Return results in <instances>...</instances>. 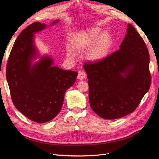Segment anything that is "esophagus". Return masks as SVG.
<instances>
[{"instance_id": "obj_1", "label": "esophagus", "mask_w": 159, "mask_h": 159, "mask_svg": "<svg viewBox=\"0 0 159 159\" xmlns=\"http://www.w3.org/2000/svg\"><path fill=\"white\" fill-rule=\"evenodd\" d=\"M86 77V74L82 70H80L78 71V79L80 80H82L85 79Z\"/></svg>"}]
</instances>
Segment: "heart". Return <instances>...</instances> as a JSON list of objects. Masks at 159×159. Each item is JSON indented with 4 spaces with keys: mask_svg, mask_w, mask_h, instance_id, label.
<instances>
[{
    "mask_svg": "<svg viewBox=\"0 0 159 159\" xmlns=\"http://www.w3.org/2000/svg\"><path fill=\"white\" fill-rule=\"evenodd\" d=\"M99 28H91L81 34L73 42V46L77 50H84L90 48L87 54V58L92 61L102 60L106 57L112 44V38L107 32H102ZM69 55L72 56L70 52Z\"/></svg>",
    "mask_w": 159,
    "mask_h": 159,
    "instance_id": "obj_1",
    "label": "heart"
}]
</instances>
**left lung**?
Masks as SVG:
<instances>
[{
	"mask_svg": "<svg viewBox=\"0 0 159 159\" xmlns=\"http://www.w3.org/2000/svg\"><path fill=\"white\" fill-rule=\"evenodd\" d=\"M119 48L102 60L84 66L90 106L105 119H119L133 112L151 82L147 46L130 24Z\"/></svg>",
	"mask_w": 159,
	"mask_h": 159,
	"instance_id": "1",
	"label": "left lung"
}]
</instances>
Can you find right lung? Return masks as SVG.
<instances>
[{
    "label": "right lung",
    "mask_w": 159,
    "mask_h": 159,
    "mask_svg": "<svg viewBox=\"0 0 159 159\" xmlns=\"http://www.w3.org/2000/svg\"><path fill=\"white\" fill-rule=\"evenodd\" d=\"M56 20L51 26L57 23ZM36 22L23 30L14 42L7 66V80L14 106L28 119L43 123L59 113L64 94L75 82L78 73L53 66L49 56L39 57L34 34L46 28Z\"/></svg>",
    "instance_id": "right-lung-1"
}]
</instances>
